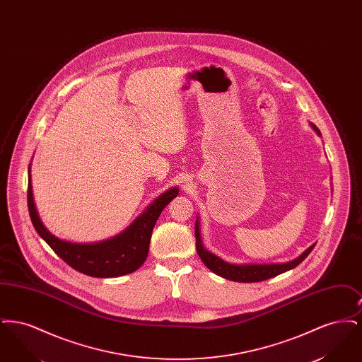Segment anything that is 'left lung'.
I'll return each mask as SVG.
<instances>
[{
    "label": "left lung",
    "mask_w": 362,
    "mask_h": 362,
    "mask_svg": "<svg viewBox=\"0 0 362 362\" xmlns=\"http://www.w3.org/2000/svg\"><path fill=\"white\" fill-rule=\"evenodd\" d=\"M312 127L317 132V134H320V132L316 129L315 124H312ZM195 240H197L195 241L197 252H198L201 260L205 263L207 269L211 270L213 273H216L217 276L230 279V281H236V282H259V281H264V279L279 276L291 269H294L297 264H300L304 259L310 255V251L315 247V244L310 245V248L305 250V252H303L298 258L294 259L292 262H288V263H282V264H241L239 266V264L226 263L204 248L201 236H199L198 220L195 223Z\"/></svg>",
    "instance_id": "1"
}]
</instances>
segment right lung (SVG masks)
I'll use <instances>...</instances> for the list:
<instances>
[{"mask_svg": "<svg viewBox=\"0 0 362 362\" xmlns=\"http://www.w3.org/2000/svg\"><path fill=\"white\" fill-rule=\"evenodd\" d=\"M179 189H171L160 195L134 223L121 235L95 244H76L59 240L40 223L31 189V175L28 180L27 202L31 221L40 238L52 248V251L66 262L74 270L96 278L124 276L136 272L148 257L152 230L163 209L167 206Z\"/></svg>", "mask_w": 362, "mask_h": 362, "instance_id": "right-lung-1", "label": "right lung"}]
</instances>
